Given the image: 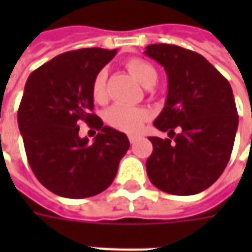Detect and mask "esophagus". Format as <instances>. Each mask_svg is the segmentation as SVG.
I'll return each mask as SVG.
<instances>
[{
  "mask_svg": "<svg viewBox=\"0 0 252 252\" xmlns=\"http://www.w3.org/2000/svg\"><path fill=\"white\" fill-rule=\"evenodd\" d=\"M128 139H129V142H131V144H135V143L137 142V139H139V136H136V135H129V136H128Z\"/></svg>",
  "mask_w": 252,
  "mask_h": 252,
  "instance_id": "1",
  "label": "esophagus"
}]
</instances>
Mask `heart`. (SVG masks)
I'll use <instances>...</instances> for the list:
<instances>
[{"label":"heart","instance_id":"obj_1","mask_svg":"<svg viewBox=\"0 0 252 252\" xmlns=\"http://www.w3.org/2000/svg\"><path fill=\"white\" fill-rule=\"evenodd\" d=\"M126 68L135 77L137 82H140L144 88H151L158 79V72L151 63L143 59H129L126 62ZM106 77L108 72L105 68L99 70L92 82V95L97 104H105L108 99L106 94ZM150 117V112L144 108H131L124 105H113L106 110L105 120L116 129L128 133H136Z\"/></svg>","mask_w":252,"mask_h":252}]
</instances>
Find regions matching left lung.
I'll return each instance as SVG.
<instances>
[{"label":"left lung","instance_id":"obj_1","mask_svg":"<svg viewBox=\"0 0 252 252\" xmlns=\"http://www.w3.org/2000/svg\"><path fill=\"white\" fill-rule=\"evenodd\" d=\"M144 54L163 66L169 82L164 108L154 121L169 139L148 137V178L169 194H197L216 182L232 153L239 124L232 88L194 51L150 44Z\"/></svg>","mask_w":252,"mask_h":252}]
</instances>
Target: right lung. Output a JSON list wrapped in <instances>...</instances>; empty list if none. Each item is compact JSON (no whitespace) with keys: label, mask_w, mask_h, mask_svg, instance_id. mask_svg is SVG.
<instances>
[{"label":"right lung","mask_w":252,"mask_h":252,"mask_svg":"<svg viewBox=\"0 0 252 252\" xmlns=\"http://www.w3.org/2000/svg\"><path fill=\"white\" fill-rule=\"evenodd\" d=\"M117 50L82 48L58 55L25 83L17 123L30 166L44 188L67 198L108 189L129 148L126 133L92 113V82ZM82 121L99 129L92 143L77 135Z\"/></svg>","instance_id":"right-lung-1"}]
</instances>
